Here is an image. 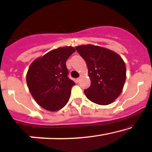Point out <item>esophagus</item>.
I'll use <instances>...</instances> for the list:
<instances>
[{"mask_svg": "<svg viewBox=\"0 0 152 152\" xmlns=\"http://www.w3.org/2000/svg\"><path fill=\"white\" fill-rule=\"evenodd\" d=\"M80 80V77H78V78H77V79L75 80L76 83H79Z\"/></svg>", "mask_w": 152, "mask_h": 152, "instance_id": "esophagus-1", "label": "esophagus"}]
</instances>
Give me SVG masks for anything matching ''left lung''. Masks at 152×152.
<instances>
[{"mask_svg":"<svg viewBox=\"0 0 152 152\" xmlns=\"http://www.w3.org/2000/svg\"><path fill=\"white\" fill-rule=\"evenodd\" d=\"M77 52L86 62L91 84L84 90L90 101L105 105L113 103L122 92L126 67L118 54L99 46H78Z\"/></svg>","mask_w":152,"mask_h":152,"instance_id":"8db88e82","label":"left lung"}]
</instances>
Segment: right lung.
<instances>
[{"instance_id":"add662e5","label":"right lung","mask_w":152,"mask_h":152,"mask_svg":"<svg viewBox=\"0 0 152 152\" xmlns=\"http://www.w3.org/2000/svg\"><path fill=\"white\" fill-rule=\"evenodd\" d=\"M75 52L72 47H59L35 59L28 68V89L36 102L46 110L57 111L69 101L75 83L68 77L66 61Z\"/></svg>"}]
</instances>
